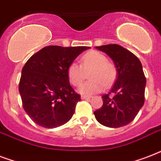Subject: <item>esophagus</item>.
<instances>
[{"mask_svg": "<svg viewBox=\"0 0 161 161\" xmlns=\"http://www.w3.org/2000/svg\"><path fill=\"white\" fill-rule=\"evenodd\" d=\"M91 96H88V95H82L81 96V98L82 99H86V98H90Z\"/></svg>", "mask_w": 161, "mask_h": 161, "instance_id": "34e87169", "label": "esophagus"}]
</instances>
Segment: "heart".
<instances>
[{
	"label": "heart",
	"mask_w": 161,
	"mask_h": 161,
	"mask_svg": "<svg viewBox=\"0 0 161 161\" xmlns=\"http://www.w3.org/2000/svg\"><path fill=\"white\" fill-rule=\"evenodd\" d=\"M84 70L92 69L89 73L91 80L83 83L78 88L81 94L99 93L105 86L111 85L117 78V68L108 61L104 54L97 51H90L83 56L82 66L73 62L68 66L67 74L68 80L73 85L78 86L84 78Z\"/></svg>",
	"instance_id": "1"
}]
</instances>
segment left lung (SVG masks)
<instances>
[{
	"label": "left lung",
	"mask_w": 161,
	"mask_h": 161,
	"mask_svg": "<svg viewBox=\"0 0 161 161\" xmlns=\"http://www.w3.org/2000/svg\"><path fill=\"white\" fill-rule=\"evenodd\" d=\"M96 48L112 59L118 73L112 88L102 96L103 106L93 114L97 121L103 126H125L134 120L145 103L146 79L142 64L135 54L117 44Z\"/></svg>",
	"instance_id": "1"
}]
</instances>
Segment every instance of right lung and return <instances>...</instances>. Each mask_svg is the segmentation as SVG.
<instances>
[{
    "mask_svg": "<svg viewBox=\"0 0 161 161\" xmlns=\"http://www.w3.org/2000/svg\"><path fill=\"white\" fill-rule=\"evenodd\" d=\"M89 47L48 46L29 58L19 83L24 110L36 125L53 129L68 122L81 100L68 80V66Z\"/></svg>",
    "mask_w": 161,
    "mask_h": 161,
    "instance_id": "add662e5",
    "label": "right lung"
}]
</instances>
